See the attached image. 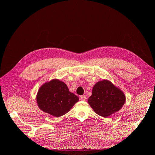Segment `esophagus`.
I'll return each mask as SVG.
<instances>
[{
	"label": "esophagus",
	"instance_id": "obj_1",
	"mask_svg": "<svg viewBox=\"0 0 155 155\" xmlns=\"http://www.w3.org/2000/svg\"><path fill=\"white\" fill-rule=\"evenodd\" d=\"M86 99H87V97L85 95H83L80 96V100H81V101H85L86 100Z\"/></svg>",
	"mask_w": 155,
	"mask_h": 155
}]
</instances>
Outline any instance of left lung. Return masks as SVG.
<instances>
[{
	"label": "left lung",
	"mask_w": 155,
	"mask_h": 155,
	"mask_svg": "<svg viewBox=\"0 0 155 155\" xmlns=\"http://www.w3.org/2000/svg\"><path fill=\"white\" fill-rule=\"evenodd\" d=\"M125 102L123 93L109 81L103 80L96 84L88 103L97 115L104 117L118 111Z\"/></svg>",
	"instance_id": "1"
}]
</instances>
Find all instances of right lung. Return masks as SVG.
<instances>
[{
  "label": "right lung",
  "mask_w": 155,
  "mask_h": 155,
  "mask_svg": "<svg viewBox=\"0 0 155 155\" xmlns=\"http://www.w3.org/2000/svg\"><path fill=\"white\" fill-rule=\"evenodd\" d=\"M36 100L40 109L58 117L70 111L79 98L70 92L66 84L54 80L40 88Z\"/></svg>",
  "instance_id": "right-lung-1"
}]
</instances>
